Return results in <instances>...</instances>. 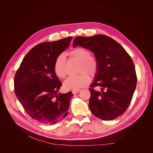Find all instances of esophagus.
<instances>
[{
	"instance_id": "34e87169",
	"label": "esophagus",
	"mask_w": 153,
	"mask_h": 153,
	"mask_svg": "<svg viewBox=\"0 0 153 153\" xmlns=\"http://www.w3.org/2000/svg\"><path fill=\"white\" fill-rule=\"evenodd\" d=\"M80 91V90L78 89V90H75V91H72V92L73 94H76V93H77V92H78Z\"/></svg>"
}]
</instances>
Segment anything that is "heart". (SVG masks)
<instances>
[{
  "label": "heart",
  "instance_id": "obj_1",
  "mask_svg": "<svg viewBox=\"0 0 153 153\" xmlns=\"http://www.w3.org/2000/svg\"><path fill=\"white\" fill-rule=\"evenodd\" d=\"M68 55L80 62L78 67L79 75L68 78L64 82V88L66 90L75 91L80 89L89 84L91 76H95L98 72L99 62L95 57L92 56L91 51L85 48L78 47L69 51ZM53 71L58 78H63L67 75L65 58L60 55L55 59L53 64Z\"/></svg>",
  "mask_w": 153,
  "mask_h": 153
}]
</instances>
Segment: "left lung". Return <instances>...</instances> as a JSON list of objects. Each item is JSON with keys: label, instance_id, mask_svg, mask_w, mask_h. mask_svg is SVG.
I'll return each instance as SVG.
<instances>
[{"label": "left lung", "instance_id": "8db88e82", "mask_svg": "<svg viewBox=\"0 0 153 153\" xmlns=\"http://www.w3.org/2000/svg\"><path fill=\"white\" fill-rule=\"evenodd\" d=\"M77 46L92 51L99 62L98 72L89 88L91 112L105 121L119 117L130 104L137 86L131 57L116 41L103 34L76 37L73 47ZM96 86L101 89L96 90Z\"/></svg>", "mask_w": 153, "mask_h": 153}]
</instances>
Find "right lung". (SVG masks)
I'll return each mask as SVG.
<instances>
[{"label": "right lung", "mask_w": 153, "mask_h": 153, "mask_svg": "<svg viewBox=\"0 0 153 153\" xmlns=\"http://www.w3.org/2000/svg\"><path fill=\"white\" fill-rule=\"evenodd\" d=\"M72 37L52 42H44L32 48L17 70L15 92L26 112L36 121L55 124L68 114L71 92L59 93L61 82L55 75V59L65 50Z\"/></svg>", "instance_id": "add662e5"}]
</instances>
